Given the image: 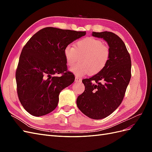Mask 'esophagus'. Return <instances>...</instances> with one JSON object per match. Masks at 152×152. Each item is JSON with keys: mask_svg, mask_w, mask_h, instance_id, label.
I'll return each instance as SVG.
<instances>
[{"mask_svg": "<svg viewBox=\"0 0 152 152\" xmlns=\"http://www.w3.org/2000/svg\"><path fill=\"white\" fill-rule=\"evenodd\" d=\"M75 82H81V79L79 77H75Z\"/></svg>", "mask_w": 152, "mask_h": 152, "instance_id": "1", "label": "esophagus"}]
</instances>
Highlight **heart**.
Listing matches in <instances>:
<instances>
[{
    "label": "heart",
    "instance_id": "obj_1",
    "mask_svg": "<svg viewBox=\"0 0 152 152\" xmlns=\"http://www.w3.org/2000/svg\"><path fill=\"white\" fill-rule=\"evenodd\" d=\"M66 65L73 66L79 59L80 62L70 68V71L78 76L86 73L96 75L107 66L110 59L109 49L102 40L87 37L78 40L74 48L67 45L64 49Z\"/></svg>",
    "mask_w": 152,
    "mask_h": 152
}]
</instances>
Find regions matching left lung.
<instances>
[{"label":"left lung","mask_w":152,"mask_h":152,"mask_svg":"<svg viewBox=\"0 0 152 152\" xmlns=\"http://www.w3.org/2000/svg\"><path fill=\"white\" fill-rule=\"evenodd\" d=\"M109 46L110 59L103 70L90 79L82 80L85 91L78 96L77 105L93 119H102L112 113L120 105L131 77V61L125 44L112 32L93 31Z\"/></svg>","instance_id":"obj_1"}]
</instances>
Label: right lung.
<instances>
[{
  "instance_id": "1",
  "label": "right lung",
  "mask_w": 152,
  "mask_h": 152,
  "mask_svg": "<svg viewBox=\"0 0 152 152\" xmlns=\"http://www.w3.org/2000/svg\"><path fill=\"white\" fill-rule=\"evenodd\" d=\"M86 31L46 27L34 34L22 49L16 72L17 93L26 112L35 117L53 112L59 94L75 80L67 72L64 49ZM62 74L61 77L53 75Z\"/></svg>"
}]
</instances>
